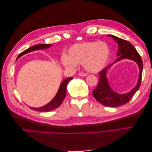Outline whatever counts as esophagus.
<instances>
[{
    "label": "esophagus",
    "instance_id": "34e87169",
    "mask_svg": "<svg viewBox=\"0 0 152 152\" xmlns=\"http://www.w3.org/2000/svg\"><path fill=\"white\" fill-rule=\"evenodd\" d=\"M80 76H82V77H86V75H87V74L86 73H84V72H80V73H79V74Z\"/></svg>",
    "mask_w": 152,
    "mask_h": 152
}]
</instances>
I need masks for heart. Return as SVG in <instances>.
Wrapping results in <instances>:
<instances>
[{
    "label": "heart",
    "mask_w": 152,
    "mask_h": 152,
    "mask_svg": "<svg viewBox=\"0 0 152 152\" xmlns=\"http://www.w3.org/2000/svg\"><path fill=\"white\" fill-rule=\"evenodd\" d=\"M110 54V48L106 42L88 41L73 45L68 50V56L61 57V63L68 68L83 64L87 72L97 73L107 65Z\"/></svg>",
    "instance_id": "b5f03b06"
}]
</instances>
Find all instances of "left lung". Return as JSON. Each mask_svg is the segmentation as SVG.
Segmentation results:
<instances>
[{
    "label": "left lung",
    "instance_id": "obj_1",
    "mask_svg": "<svg viewBox=\"0 0 152 152\" xmlns=\"http://www.w3.org/2000/svg\"><path fill=\"white\" fill-rule=\"evenodd\" d=\"M107 36L111 37L118 44V50L117 54L118 58L114 63L104 68L102 72L98 73L99 75V82L96 88L93 91V94L96 101H98L106 107H116L128 103L136 92L139 89L142 77V61L139 53L129 41L118 38L112 35H108ZM124 58L131 59L134 61L139 66L140 72L139 81L137 86L129 93L121 95L113 91L110 87L106 77V73L108 68L111 66L113 64Z\"/></svg>",
    "mask_w": 152,
    "mask_h": 152
}]
</instances>
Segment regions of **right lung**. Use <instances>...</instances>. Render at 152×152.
<instances>
[{
	"label": "right lung",
	"instance_id": "right-lung-1",
	"mask_svg": "<svg viewBox=\"0 0 152 152\" xmlns=\"http://www.w3.org/2000/svg\"><path fill=\"white\" fill-rule=\"evenodd\" d=\"M52 44H38L34 45L33 47L29 48L28 49H26L24 50L23 52H22L20 53L16 59H17L22 56L23 55H24L26 53H28L32 51H34V50H39V49H48L51 46ZM73 77H68L65 80H64L61 83L60 86H59V88L58 89V91L56 96H54V98L50 101V102L48 103L47 104H45L42 107H39V108H33V107H30L31 110H36V111L38 112H48L49 111H51V110L56 108L59 107V106L61 105L62 103L63 99H65V96H66V87L67 84L69 82H70L71 80H72Z\"/></svg>",
	"mask_w": 152,
	"mask_h": 152
}]
</instances>
